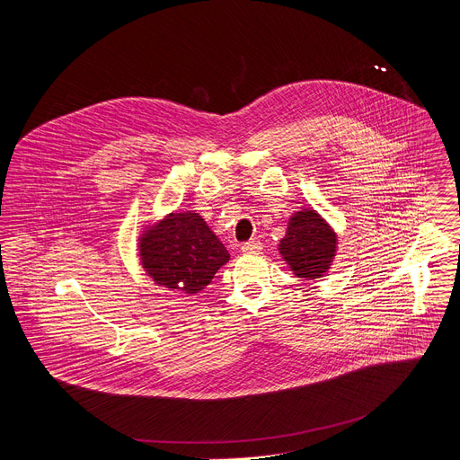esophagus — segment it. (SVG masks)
<instances>
[{
    "mask_svg": "<svg viewBox=\"0 0 460 460\" xmlns=\"http://www.w3.org/2000/svg\"><path fill=\"white\" fill-rule=\"evenodd\" d=\"M258 251H261V242L256 240V238H252V240L242 243V252H247V254H249V252H258Z\"/></svg>",
    "mask_w": 460,
    "mask_h": 460,
    "instance_id": "esophagus-1",
    "label": "esophagus"
}]
</instances>
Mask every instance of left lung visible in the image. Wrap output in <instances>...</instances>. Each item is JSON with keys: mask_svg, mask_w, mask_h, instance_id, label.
I'll return each mask as SVG.
<instances>
[{"mask_svg": "<svg viewBox=\"0 0 460 460\" xmlns=\"http://www.w3.org/2000/svg\"><path fill=\"white\" fill-rule=\"evenodd\" d=\"M279 251L298 279H320L333 261L337 234L318 213L304 209L291 217Z\"/></svg>", "mask_w": 460, "mask_h": 460, "instance_id": "1", "label": "left lung"}]
</instances>
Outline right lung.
I'll list each match as a JSON object with an SVG mask.
<instances>
[{"label": "right lung", "instance_id": "add662e5", "mask_svg": "<svg viewBox=\"0 0 460 460\" xmlns=\"http://www.w3.org/2000/svg\"><path fill=\"white\" fill-rule=\"evenodd\" d=\"M142 264L149 277L171 291L194 295L213 280L229 260L224 243L199 213H172L151 226L140 240Z\"/></svg>", "mask_w": 460, "mask_h": 460}]
</instances>
